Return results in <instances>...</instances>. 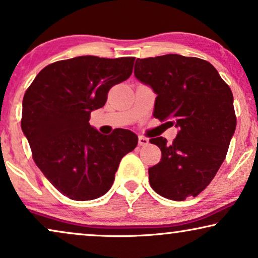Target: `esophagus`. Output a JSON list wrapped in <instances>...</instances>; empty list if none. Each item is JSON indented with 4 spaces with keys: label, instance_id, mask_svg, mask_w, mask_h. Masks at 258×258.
I'll list each match as a JSON object with an SVG mask.
<instances>
[{
    "label": "esophagus",
    "instance_id": "34e87169",
    "mask_svg": "<svg viewBox=\"0 0 258 258\" xmlns=\"http://www.w3.org/2000/svg\"><path fill=\"white\" fill-rule=\"evenodd\" d=\"M149 144V140L144 136H139V146L140 147H146Z\"/></svg>",
    "mask_w": 258,
    "mask_h": 258
}]
</instances>
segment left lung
Masks as SVG:
<instances>
[{"mask_svg": "<svg viewBox=\"0 0 258 258\" xmlns=\"http://www.w3.org/2000/svg\"><path fill=\"white\" fill-rule=\"evenodd\" d=\"M134 73L157 94L154 117L178 128L171 143L150 140L162 151L148 170L151 188L172 201L196 197L213 181L235 133L230 88L206 59L177 54L137 58Z\"/></svg>", "mask_w": 258, "mask_h": 258, "instance_id": "1", "label": "left lung"}]
</instances>
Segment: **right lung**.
Wrapping results in <instances>:
<instances>
[{
	"label": "right lung",
	"mask_w": 258,
	"mask_h": 258,
	"mask_svg": "<svg viewBox=\"0 0 258 258\" xmlns=\"http://www.w3.org/2000/svg\"><path fill=\"white\" fill-rule=\"evenodd\" d=\"M135 57L79 56L41 70L23 97L21 126L34 162L49 182L74 201H89L111 188L119 161L137 146L133 132L104 136L90 114L107 102L111 87L129 79Z\"/></svg>",
	"instance_id": "add662e5"
}]
</instances>
